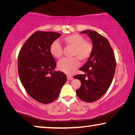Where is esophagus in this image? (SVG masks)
<instances>
[{
  "label": "esophagus",
  "instance_id": "34e87169",
  "mask_svg": "<svg viewBox=\"0 0 135 135\" xmlns=\"http://www.w3.org/2000/svg\"><path fill=\"white\" fill-rule=\"evenodd\" d=\"M67 79L69 80H72L73 79V77L71 76V75H67Z\"/></svg>",
  "mask_w": 135,
  "mask_h": 135
}]
</instances>
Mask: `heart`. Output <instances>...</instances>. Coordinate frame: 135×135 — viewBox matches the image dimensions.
<instances>
[{"instance_id": "1", "label": "heart", "mask_w": 135, "mask_h": 135, "mask_svg": "<svg viewBox=\"0 0 135 135\" xmlns=\"http://www.w3.org/2000/svg\"><path fill=\"white\" fill-rule=\"evenodd\" d=\"M63 41L70 46L74 47L73 56H76L82 61H85L90 56L93 51V45L90 42L85 41L84 37L78 34L68 35L63 38ZM51 54L56 58H60L62 55L63 49L60 42L55 40L50 46ZM76 57L70 58H63L58 63V68L64 73H73L78 67L79 62Z\"/></svg>"}]
</instances>
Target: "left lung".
<instances>
[{
  "label": "left lung",
  "mask_w": 135,
  "mask_h": 135,
  "mask_svg": "<svg viewBox=\"0 0 135 135\" xmlns=\"http://www.w3.org/2000/svg\"><path fill=\"white\" fill-rule=\"evenodd\" d=\"M93 44V51L86 63L79 70L85 74H79L74 78L80 80L81 86L76 94L82 100L93 102L102 97L113 80L116 62L113 50L108 40L94 31L85 30Z\"/></svg>",
  "instance_id": "left-lung-1"
}]
</instances>
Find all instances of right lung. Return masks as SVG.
<instances>
[{
  "label": "right lung",
  "mask_w": 135,
  "mask_h": 135,
  "mask_svg": "<svg viewBox=\"0 0 135 135\" xmlns=\"http://www.w3.org/2000/svg\"><path fill=\"white\" fill-rule=\"evenodd\" d=\"M60 36L54 32H36L24 44L18 55L22 85L31 97L44 104L58 97L67 79L62 72L54 71L56 63L50 50L51 44Z\"/></svg>",
  "instance_id": "add662e5"
}]
</instances>
